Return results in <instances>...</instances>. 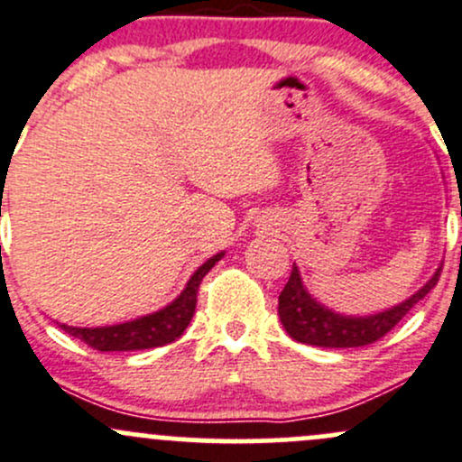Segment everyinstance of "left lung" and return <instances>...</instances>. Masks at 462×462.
I'll return each mask as SVG.
<instances>
[{"mask_svg": "<svg viewBox=\"0 0 462 462\" xmlns=\"http://www.w3.org/2000/svg\"><path fill=\"white\" fill-rule=\"evenodd\" d=\"M443 265L436 270V274L410 299L385 312L370 314V317H343L332 312L325 305H320L308 290L303 288L299 268H292L283 292L279 294V317L285 332L299 343L319 347H363L385 337L390 329H394L398 320L405 317L425 294L439 283V276Z\"/></svg>", "mask_w": 462, "mask_h": 462, "instance_id": "1", "label": "left lung"}]
</instances>
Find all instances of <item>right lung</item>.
Instances as JSON below:
<instances>
[{
    "mask_svg": "<svg viewBox=\"0 0 462 462\" xmlns=\"http://www.w3.org/2000/svg\"><path fill=\"white\" fill-rule=\"evenodd\" d=\"M223 252L210 256L188 281L186 290L166 305L159 312L148 317L128 320V323L108 325V328H72L61 323L60 328L70 337L79 338L86 346L97 352H133V349H150L177 341L183 329L190 325L194 308H197V292L203 276L215 268L217 261H221Z\"/></svg>",
    "mask_w": 462,
    "mask_h": 462,
    "instance_id": "1",
    "label": "right lung"
}]
</instances>
